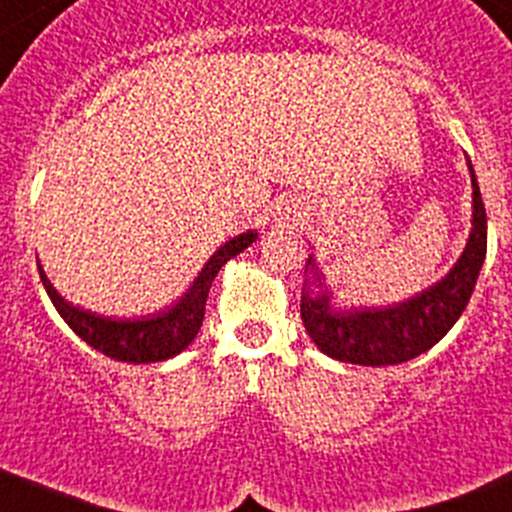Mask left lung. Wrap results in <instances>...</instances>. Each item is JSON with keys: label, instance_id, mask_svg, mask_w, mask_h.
<instances>
[{"label": "left lung", "instance_id": "1", "mask_svg": "<svg viewBox=\"0 0 512 512\" xmlns=\"http://www.w3.org/2000/svg\"><path fill=\"white\" fill-rule=\"evenodd\" d=\"M472 175V231L455 269L405 304L389 309L337 311L329 294L301 291V321L311 342L329 357L364 367H387L420 357L452 329L470 301L475 281L488 251V216L480 196L475 170ZM311 264V259H309ZM314 271V269H311ZM316 276V274H314ZM321 281V279H316Z\"/></svg>", "mask_w": 512, "mask_h": 512}]
</instances>
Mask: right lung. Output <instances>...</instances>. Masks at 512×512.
I'll use <instances>...</instances> for the list:
<instances>
[{
  "instance_id": "right-lung-1",
  "label": "right lung",
  "mask_w": 512,
  "mask_h": 512,
  "mask_svg": "<svg viewBox=\"0 0 512 512\" xmlns=\"http://www.w3.org/2000/svg\"><path fill=\"white\" fill-rule=\"evenodd\" d=\"M253 241H256V233L248 231L236 236L233 241L223 243L213 253L211 261L203 266L201 276L191 286V291L173 309L163 311L158 316H143V319H110V316H97L92 311L72 306L70 301L62 299L42 269L40 279L62 319L92 349H97V352H102L110 359H118V362H163V359H170L183 352L196 339L198 329L203 324V311H206L208 289H211L213 279H216V274L221 271V266L226 261H231L236 253L251 246Z\"/></svg>"
}]
</instances>
